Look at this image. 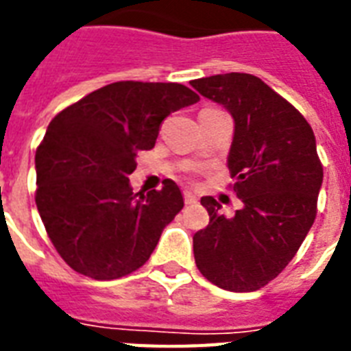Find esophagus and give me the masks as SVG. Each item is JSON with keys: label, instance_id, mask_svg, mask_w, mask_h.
Listing matches in <instances>:
<instances>
[{"label": "esophagus", "instance_id": "obj_1", "mask_svg": "<svg viewBox=\"0 0 351 351\" xmlns=\"http://www.w3.org/2000/svg\"><path fill=\"white\" fill-rule=\"evenodd\" d=\"M184 200H186V204H189V206H191V204H197V197H195L191 191H184Z\"/></svg>", "mask_w": 351, "mask_h": 351}]
</instances>
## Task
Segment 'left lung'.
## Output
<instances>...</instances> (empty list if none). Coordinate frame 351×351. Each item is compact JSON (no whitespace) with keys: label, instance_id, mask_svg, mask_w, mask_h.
Wrapping results in <instances>:
<instances>
[{"label":"left lung","instance_id":"1","mask_svg":"<svg viewBox=\"0 0 351 351\" xmlns=\"http://www.w3.org/2000/svg\"><path fill=\"white\" fill-rule=\"evenodd\" d=\"M191 85L233 117L228 167L244 204L228 219L213 197H202L209 224L193 237L195 262L219 288L256 291L288 266L313 226L322 186L315 134L253 74H217Z\"/></svg>","mask_w":351,"mask_h":351}]
</instances>
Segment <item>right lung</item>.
I'll return each mask as SVG.
<instances>
[{
    "label": "right lung",
    "mask_w": 351,
    "mask_h": 351,
    "mask_svg": "<svg viewBox=\"0 0 351 351\" xmlns=\"http://www.w3.org/2000/svg\"><path fill=\"white\" fill-rule=\"evenodd\" d=\"M200 100L182 84L117 82L63 109L36 151V206L74 271L112 280L149 261L184 208L180 187L132 193L136 154L154 147L160 123Z\"/></svg>",
    "instance_id": "right-lung-1"
}]
</instances>
